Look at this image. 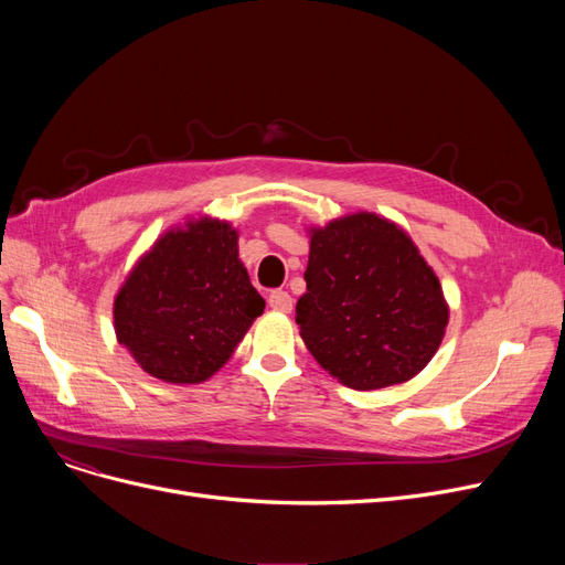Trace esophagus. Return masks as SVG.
<instances>
[{
    "label": "esophagus",
    "instance_id": "obj_1",
    "mask_svg": "<svg viewBox=\"0 0 565 565\" xmlns=\"http://www.w3.org/2000/svg\"><path fill=\"white\" fill-rule=\"evenodd\" d=\"M267 305H270L275 311H281V313L292 311V298L286 290H273L270 298H267Z\"/></svg>",
    "mask_w": 565,
    "mask_h": 565
}]
</instances>
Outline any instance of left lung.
I'll use <instances>...</instances> for the list:
<instances>
[{
	"label": "left lung",
	"mask_w": 565,
	"mask_h": 565,
	"mask_svg": "<svg viewBox=\"0 0 565 565\" xmlns=\"http://www.w3.org/2000/svg\"><path fill=\"white\" fill-rule=\"evenodd\" d=\"M295 322L313 360L358 392L412 380L449 324L437 275L412 237L375 213L309 228Z\"/></svg>",
	"instance_id": "8db88e82"
}]
</instances>
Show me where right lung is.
I'll return each instance as SVG.
<instances>
[{"instance_id": "add662e5", "label": "right lung", "mask_w": 565, "mask_h": 565, "mask_svg": "<svg viewBox=\"0 0 565 565\" xmlns=\"http://www.w3.org/2000/svg\"><path fill=\"white\" fill-rule=\"evenodd\" d=\"M263 309L237 258V231L190 217L135 263L114 298V332L148 375L199 384L231 360Z\"/></svg>"}]
</instances>
